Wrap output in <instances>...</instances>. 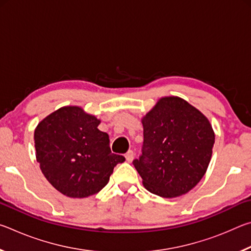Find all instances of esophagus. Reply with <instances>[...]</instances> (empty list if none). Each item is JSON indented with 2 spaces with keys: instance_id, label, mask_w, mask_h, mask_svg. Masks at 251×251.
Returning <instances> with one entry per match:
<instances>
[{
  "instance_id": "obj_1",
  "label": "esophagus",
  "mask_w": 251,
  "mask_h": 251,
  "mask_svg": "<svg viewBox=\"0 0 251 251\" xmlns=\"http://www.w3.org/2000/svg\"><path fill=\"white\" fill-rule=\"evenodd\" d=\"M134 156H135L134 151H128L126 152L125 158H126V160H127V161H128V163H130V161H133V159H134Z\"/></svg>"
}]
</instances>
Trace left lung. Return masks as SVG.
Masks as SVG:
<instances>
[{
    "label": "left lung",
    "instance_id": "1",
    "mask_svg": "<svg viewBox=\"0 0 251 251\" xmlns=\"http://www.w3.org/2000/svg\"><path fill=\"white\" fill-rule=\"evenodd\" d=\"M143 155L133 161L145 188L164 198L181 196L205 175L215 133L201 110L178 96L161 97L142 118Z\"/></svg>",
    "mask_w": 251,
    "mask_h": 251
}]
</instances>
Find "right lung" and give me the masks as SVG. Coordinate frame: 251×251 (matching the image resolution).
<instances>
[{"instance_id":"add662e5","label":"right lung","mask_w":251,"mask_h":251,"mask_svg":"<svg viewBox=\"0 0 251 251\" xmlns=\"http://www.w3.org/2000/svg\"><path fill=\"white\" fill-rule=\"evenodd\" d=\"M100 120L79 106H64L42 120L34 131L36 160L59 193L85 198L100 192L124 156L112 154Z\"/></svg>"}]
</instances>
